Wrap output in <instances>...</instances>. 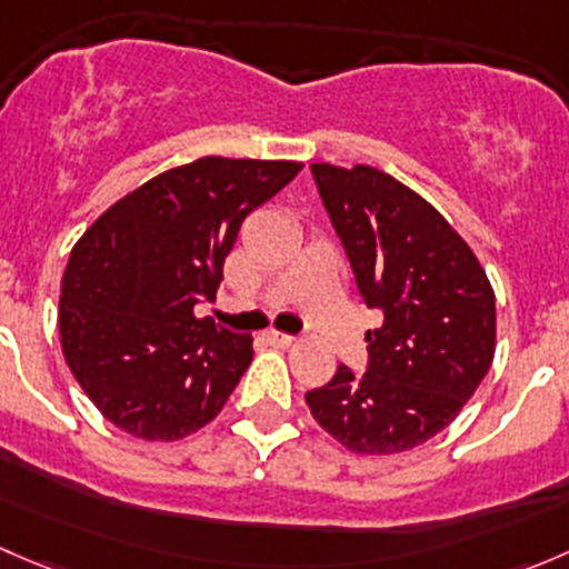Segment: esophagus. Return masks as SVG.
Instances as JSON below:
<instances>
[{
  "label": "esophagus",
  "instance_id": "obj_1",
  "mask_svg": "<svg viewBox=\"0 0 569 569\" xmlns=\"http://www.w3.org/2000/svg\"><path fill=\"white\" fill-rule=\"evenodd\" d=\"M263 336H267V341L274 343V347H291V343H295V336H289V332L267 330V332H263Z\"/></svg>",
  "mask_w": 569,
  "mask_h": 569
}]
</instances>
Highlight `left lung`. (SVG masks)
Masks as SVG:
<instances>
[{
  "label": "left lung",
  "mask_w": 569,
  "mask_h": 569,
  "mask_svg": "<svg viewBox=\"0 0 569 569\" xmlns=\"http://www.w3.org/2000/svg\"><path fill=\"white\" fill-rule=\"evenodd\" d=\"M311 173L382 327L366 332V371L341 363L306 401L358 455L407 451L449 427L490 371L496 295L460 233L405 183L366 164Z\"/></svg>",
  "instance_id": "obj_1"
}]
</instances>
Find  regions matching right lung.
<instances>
[{
  "instance_id": "obj_1",
  "label": "right lung",
  "mask_w": 569,
  "mask_h": 569,
  "mask_svg": "<svg viewBox=\"0 0 569 569\" xmlns=\"http://www.w3.org/2000/svg\"><path fill=\"white\" fill-rule=\"evenodd\" d=\"M300 162L203 157L107 209L71 250L60 297L68 369L96 407L142 440L198 432L252 360V338L194 317L211 302L244 217Z\"/></svg>"
}]
</instances>
